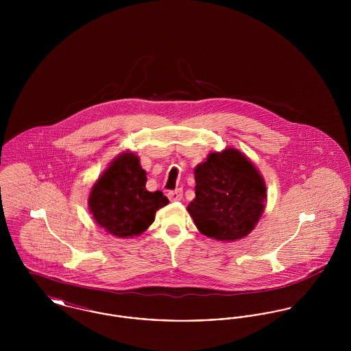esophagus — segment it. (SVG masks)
<instances>
[{"label": "esophagus", "instance_id": "34e87169", "mask_svg": "<svg viewBox=\"0 0 351 351\" xmlns=\"http://www.w3.org/2000/svg\"><path fill=\"white\" fill-rule=\"evenodd\" d=\"M168 199L171 201H180L183 197V191L182 189H175L169 191L167 193Z\"/></svg>", "mask_w": 351, "mask_h": 351}]
</instances>
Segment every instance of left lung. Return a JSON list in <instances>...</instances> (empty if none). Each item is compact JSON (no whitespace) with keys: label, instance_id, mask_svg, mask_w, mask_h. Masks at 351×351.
Segmentation results:
<instances>
[{"label":"left lung","instance_id":"obj_1","mask_svg":"<svg viewBox=\"0 0 351 351\" xmlns=\"http://www.w3.org/2000/svg\"><path fill=\"white\" fill-rule=\"evenodd\" d=\"M196 197L186 206L199 232L234 242L249 235L262 217L267 189L259 169L241 151L210 152L195 168Z\"/></svg>","mask_w":351,"mask_h":351}]
</instances>
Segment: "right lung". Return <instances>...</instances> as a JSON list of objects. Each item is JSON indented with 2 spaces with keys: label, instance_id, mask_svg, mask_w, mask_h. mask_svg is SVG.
<instances>
[{
  "label": "right lung",
  "instance_id": "1",
  "mask_svg": "<svg viewBox=\"0 0 351 351\" xmlns=\"http://www.w3.org/2000/svg\"><path fill=\"white\" fill-rule=\"evenodd\" d=\"M146 171L130 151L116 156L93 184L88 206L96 223L117 238H133L149 229L168 199L146 189Z\"/></svg>",
  "mask_w": 351,
  "mask_h": 351
}]
</instances>
